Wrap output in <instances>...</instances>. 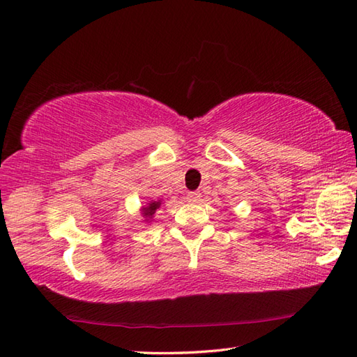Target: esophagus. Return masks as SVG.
Wrapping results in <instances>:
<instances>
[{
    "label": "esophagus",
    "mask_w": 357,
    "mask_h": 357,
    "mask_svg": "<svg viewBox=\"0 0 357 357\" xmlns=\"http://www.w3.org/2000/svg\"><path fill=\"white\" fill-rule=\"evenodd\" d=\"M200 197H202L200 192H189L186 195V200L191 202V203H199L200 202Z\"/></svg>",
    "instance_id": "esophagus-1"
}]
</instances>
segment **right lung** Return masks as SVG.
Returning <instances> with one entry per match:
<instances>
[{
	"mask_svg": "<svg viewBox=\"0 0 357 357\" xmlns=\"http://www.w3.org/2000/svg\"><path fill=\"white\" fill-rule=\"evenodd\" d=\"M160 206H162V200H157V202L151 200V202H148L145 206H142L140 212H142V217L145 218L144 221H146V223H151L154 215H155V212L160 209Z\"/></svg>",
	"mask_w": 357,
	"mask_h": 357,
	"instance_id": "add662e5",
	"label": "right lung"
}]
</instances>
